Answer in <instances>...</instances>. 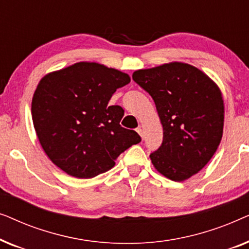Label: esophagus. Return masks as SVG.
<instances>
[{"label": "esophagus", "instance_id": "obj_1", "mask_svg": "<svg viewBox=\"0 0 249 249\" xmlns=\"http://www.w3.org/2000/svg\"><path fill=\"white\" fill-rule=\"evenodd\" d=\"M137 132L139 134V136H141V137L144 139V131H142V129L141 127L137 128Z\"/></svg>", "mask_w": 249, "mask_h": 249}]
</instances>
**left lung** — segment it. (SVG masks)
<instances>
[{
	"label": "left lung",
	"mask_w": 249,
	"mask_h": 249,
	"mask_svg": "<svg viewBox=\"0 0 249 249\" xmlns=\"http://www.w3.org/2000/svg\"><path fill=\"white\" fill-rule=\"evenodd\" d=\"M132 79L154 101L163 142L149 158L172 181H185L205 166L223 134L224 101L215 81L185 62L136 70Z\"/></svg>",
	"instance_id": "1"
}]
</instances>
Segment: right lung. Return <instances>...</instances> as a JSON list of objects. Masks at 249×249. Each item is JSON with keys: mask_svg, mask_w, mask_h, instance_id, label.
<instances>
[{"mask_svg": "<svg viewBox=\"0 0 249 249\" xmlns=\"http://www.w3.org/2000/svg\"><path fill=\"white\" fill-rule=\"evenodd\" d=\"M129 74L97 62H77L45 74L32 101L37 138L51 161L71 177L94 178L142 141L122 128L124 108L108 105Z\"/></svg>", "mask_w": 249, "mask_h": 249, "instance_id": "right-lung-1", "label": "right lung"}]
</instances>
